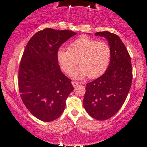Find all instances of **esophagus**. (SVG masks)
I'll return each mask as SVG.
<instances>
[{
    "label": "esophagus",
    "instance_id": "obj_1",
    "mask_svg": "<svg viewBox=\"0 0 147 147\" xmlns=\"http://www.w3.org/2000/svg\"><path fill=\"white\" fill-rule=\"evenodd\" d=\"M71 84H72V85H73L74 87H77V86L78 85V84H79L78 82H75V81H72V82H71Z\"/></svg>",
    "mask_w": 147,
    "mask_h": 147
}]
</instances>
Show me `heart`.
<instances>
[{"label":"heart","instance_id":"heart-1","mask_svg":"<svg viewBox=\"0 0 147 147\" xmlns=\"http://www.w3.org/2000/svg\"><path fill=\"white\" fill-rule=\"evenodd\" d=\"M68 49L58 50L57 60L67 75L73 73L79 61L80 66L73 74L76 78H97L105 74L111 61V47L105 41L82 36L71 42Z\"/></svg>","mask_w":147,"mask_h":147}]
</instances>
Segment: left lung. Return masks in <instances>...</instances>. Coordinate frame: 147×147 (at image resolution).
Wrapping results in <instances>:
<instances>
[{
    "label": "left lung",
    "mask_w": 147,
    "mask_h": 147,
    "mask_svg": "<svg viewBox=\"0 0 147 147\" xmlns=\"http://www.w3.org/2000/svg\"><path fill=\"white\" fill-rule=\"evenodd\" d=\"M95 35L107 39L111 58L105 73L87 84L83 105L92 118L105 120L120 110L127 97L132 82L131 60L127 48L116 34L102 32Z\"/></svg>",
    "instance_id": "left-lung-1"
}]
</instances>
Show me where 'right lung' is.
Returning a JSON list of instances; mask_svg holds the SVG:
<instances>
[{
  "label": "right lung",
  "instance_id": "add662e5",
  "mask_svg": "<svg viewBox=\"0 0 147 147\" xmlns=\"http://www.w3.org/2000/svg\"><path fill=\"white\" fill-rule=\"evenodd\" d=\"M76 34L46 28L36 33L25 47L18 70L19 92L26 108L40 120L59 118L74 90L71 80L60 70L57 51Z\"/></svg>",
  "mask_w": 147,
  "mask_h": 147
}]
</instances>
